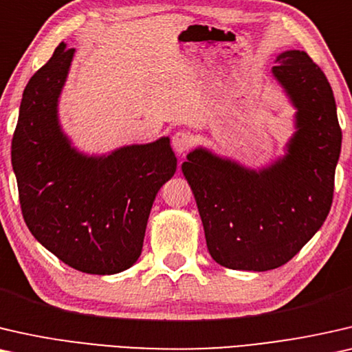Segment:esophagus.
<instances>
[{
    "label": "esophagus",
    "mask_w": 352,
    "mask_h": 352,
    "mask_svg": "<svg viewBox=\"0 0 352 352\" xmlns=\"http://www.w3.org/2000/svg\"><path fill=\"white\" fill-rule=\"evenodd\" d=\"M191 145H192V137L190 135V132L178 131L172 135V146H174V150L178 153V155H183L188 148H191Z\"/></svg>",
    "instance_id": "obj_1"
}]
</instances>
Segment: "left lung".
Here are the masks:
<instances>
[{
    "instance_id": "obj_1",
    "label": "left lung",
    "mask_w": 352,
    "mask_h": 352,
    "mask_svg": "<svg viewBox=\"0 0 352 352\" xmlns=\"http://www.w3.org/2000/svg\"><path fill=\"white\" fill-rule=\"evenodd\" d=\"M274 63L271 73L296 110L284 156L250 169L197 146L182 164L209 254L230 270L285 265L320 230L333 199L341 151L333 91L305 51L280 52Z\"/></svg>"
}]
</instances>
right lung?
<instances>
[{"label": "right lung", "instance_id": "1", "mask_svg": "<svg viewBox=\"0 0 352 352\" xmlns=\"http://www.w3.org/2000/svg\"><path fill=\"white\" fill-rule=\"evenodd\" d=\"M75 49L60 43L23 91L12 137V169L23 220L39 244L81 273L116 274L142 254L160 188L177 170L170 138L107 155L73 146L58 100Z\"/></svg>", "mask_w": 352, "mask_h": 352}]
</instances>
